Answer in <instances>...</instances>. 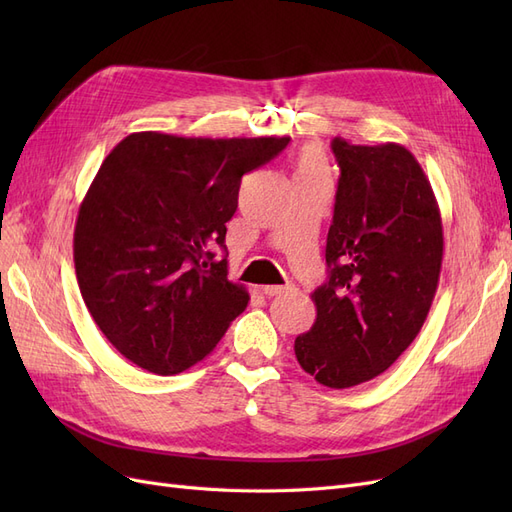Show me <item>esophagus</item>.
I'll list each match as a JSON object with an SVG mask.
<instances>
[{
  "label": "esophagus",
  "mask_w": 512,
  "mask_h": 512,
  "mask_svg": "<svg viewBox=\"0 0 512 512\" xmlns=\"http://www.w3.org/2000/svg\"><path fill=\"white\" fill-rule=\"evenodd\" d=\"M294 286L290 284H284V286H262V292L267 294V297H277V294H286V292H292Z\"/></svg>",
  "instance_id": "1"
}]
</instances>
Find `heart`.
Returning a JSON list of instances; mask_svg holds the SVG:
<instances>
[{
	"mask_svg": "<svg viewBox=\"0 0 512 512\" xmlns=\"http://www.w3.org/2000/svg\"><path fill=\"white\" fill-rule=\"evenodd\" d=\"M324 175H327V158H324V153L314 145L303 147L299 151L297 162H294V181Z\"/></svg>",
	"mask_w": 512,
	"mask_h": 512,
	"instance_id": "obj_1",
	"label": "heart"
}]
</instances>
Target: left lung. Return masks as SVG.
<instances>
[{
  "mask_svg": "<svg viewBox=\"0 0 512 512\" xmlns=\"http://www.w3.org/2000/svg\"><path fill=\"white\" fill-rule=\"evenodd\" d=\"M339 183L327 237L329 280L316 320L294 339L299 365L329 389L380 376L414 342L438 290L444 235L421 164L397 143L333 138Z\"/></svg>",
  "mask_w": 512,
  "mask_h": 512,
  "instance_id": "1",
  "label": "left lung"
}]
</instances>
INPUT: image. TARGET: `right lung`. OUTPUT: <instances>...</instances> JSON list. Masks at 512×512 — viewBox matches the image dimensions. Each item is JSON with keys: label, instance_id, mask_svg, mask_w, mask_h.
<instances>
[{"label": "right lung", "instance_id": "add662e5", "mask_svg": "<svg viewBox=\"0 0 512 512\" xmlns=\"http://www.w3.org/2000/svg\"><path fill=\"white\" fill-rule=\"evenodd\" d=\"M288 141L134 132L104 158L76 218L74 269L91 318L128 361L179 374L247 307L213 250H226L243 175Z\"/></svg>", "mask_w": 512, "mask_h": 512}]
</instances>
